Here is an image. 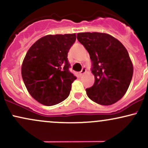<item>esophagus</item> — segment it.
I'll list each match as a JSON object with an SVG mask.
<instances>
[{
  "instance_id": "1",
  "label": "esophagus",
  "mask_w": 148,
  "mask_h": 148,
  "mask_svg": "<svg viewBox=\"0 0 148 148\" xmlns=\"http://www.w3.org/2000/svg\"><path fill=\"white\" fill-rule=\"evenodd\" d=\"M86 72V67H83L82 70L80 72V74H81V76H82V75H84V74Z\"/></svg>"
}]
</instances>
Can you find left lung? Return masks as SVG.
<instances>
[{"instance_id":"left-lung-1","label":"left lung","mask_w":148,"mask_h":148,"mask_svg":"<svg viewBox=\"0 0 148 148\" xmlns=\"http://www.w3.org/2000/svg\"><path fill=\"white\" fill-rule=\"evenodd\" d=\"M77 39L89 53L94 85L86 90L88 97L101 105H111L128 90L134 67L128 51L114 37L103 33H79Z\"/></svg>"}]
</instances>
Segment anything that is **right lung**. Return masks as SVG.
Instances as JSON below:
<instances>
[{
	"mask_svg": "<svg viewBox=\"0 0 148 148\" xmlns=\"http://www.w3.org/2000/svg\"><path fill=\"white\" fill-rule=\"evenodd\" d=\"M76 33L48 35L28 49L21 65V76L30 95L45 106L68 97L76 76L69 71L67 53Z\"/></svg>",
	"mask_w": 148,
	"mask_h": 148,
	"instance_id": "1",
	"label": "right lung"
}]
</instances>
